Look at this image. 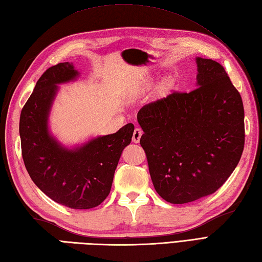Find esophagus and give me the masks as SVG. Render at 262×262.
Returning <instances> with one entry per match:
<instances>
[{"label": "esophagus", "instance_id": "obj_1", "mask_svg": "<svg viewBox=\"0 0 262 262\" xmlns=\"http://www.w3.org/2000/svg\"><path fill=\"white\" fill-rule=\"evenodd\" d=\"M142 135H143V132H142L141 128H135L134 133H133V142H134V143L140 142Z\"/></svg>", "mask_w": 262, "mask_h": 262}]
</instances>
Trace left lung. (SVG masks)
I'll use <instances>...</instances> for the list:
<instances>
[{
  "label": "left lung",
  "mask_w": 262,
  "mask_h": 262,
  "mask_svg": "<svg viewBox=\"0 0 262 262\" xmlns=\"http://www.w3.org/2000/svg\"><path fill=\"white\" fill-rule=\"evenodd\" d=\"M197 86L145 104L137 114L155 190L171 204L214 193L244 147V109L224 68L196 58Z\"/></svg>",
  "instance_id": "8db88e82"
}]
</instances>
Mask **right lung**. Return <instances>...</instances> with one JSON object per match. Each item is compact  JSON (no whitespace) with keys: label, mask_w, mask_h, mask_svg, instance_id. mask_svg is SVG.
Wrapping results in <instances>:
<instances>
[{"label":"right lung","mask_w":262,"mask_h":262,"mask_svg":"<svg viewBox=\"0 0 262 262\" xmlns=\"http://www.w3.org/2000/svg\"><path fill=\"white\" fill-rule=\"evenodd\" d=\"M79 72L72 63L46 70L20 115L22 159L31 180L47 196L73 209L97 207L108 197L120 155L130 144L134 125L115 134L99 136L69 149L48 130V116L60 83L75 80Z\"/></svg>","instance_id":"obj_1"}]
</instances>
